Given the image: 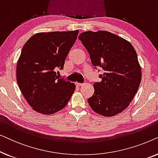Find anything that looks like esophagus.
Returning a JSON list of instances; mask_svg holds the SVG:
<instances>
[{
  "label": "esophagus",
  "mask_w": 158,
  "mask_h": 158,
  "mask_svg": "<svg viewBox=\"0 0 158 158\" xmlns=\"http://www.w3.org/2000/svg\"><path fill=\"white\" fill-rule=\"evenodd\" d=\"M75 84H76V85H77V86H82V85H83V83H76Z\"/></svg>",
  "instance_id": "esophagus-1"
}]
</instances>
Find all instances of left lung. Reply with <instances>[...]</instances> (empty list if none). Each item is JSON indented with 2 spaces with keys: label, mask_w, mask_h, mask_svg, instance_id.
<instances>
[{
  "label": "left lung",
  "mask_w": 158,
  "mask_h": 158,
  "mask_svg": "<svg viewBox=\"0 0 158 158\" xmlns=\"http://www.w3.org/2000/svg\"><path fill=\"white\" fill-rule=\"evenodd\" d=\"M78 39L95 68L103 70L101 81L94 84V94L88 99L90 108L107 117L121 113L132 101L142 79L135 48L127 40L107 31L83 32Z\"/></svg>",
  "instance_id": "8db88e82"
}]
</instances>
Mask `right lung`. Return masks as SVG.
<instances>
[{
	"mask_svg": "<svg viewBox=\"0 0 158 158\" xmlns=\"http://www.w3.org/2000/svg\"><path fill=\"white\" fill-rule=\"evenodd\" d=\"M78 30L40 32L23 47L16 65V81L23 97L38 113L48 115L65 107L75 90L74 83L58 78Z\"/></svg>",
	"mask_w": 158,
	"mask_h": 158,
	"instance_id": "obj_1",
	"label": "right lung"
}]
</instances>
